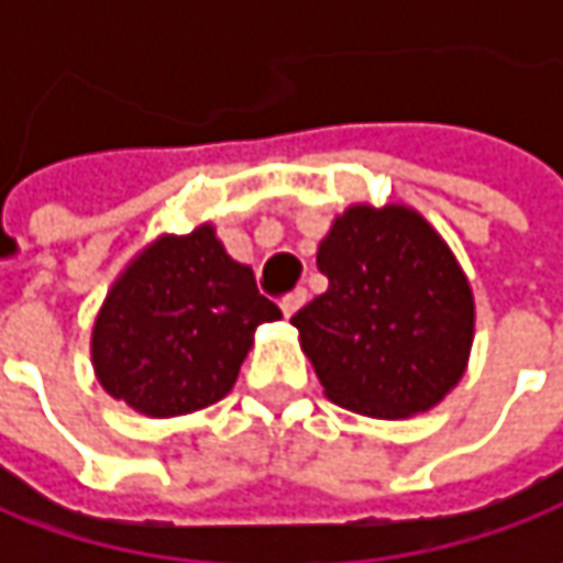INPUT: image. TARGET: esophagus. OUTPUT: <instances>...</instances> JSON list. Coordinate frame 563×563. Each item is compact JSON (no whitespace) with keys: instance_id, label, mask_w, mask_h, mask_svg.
Returning a JSON list of instances; mask_svg holds the SVG:
<instances>
[{"instance_id":"1","label":"esophagus","mask_w":563,"mask_h":563,"mask_svg":"<svg viewBox=\"0 0 563 563\" xmlns=\"http://www.w3.org/2000/svg\"><path fill=\"white\" fill-rule=\"evenodd\" d=\"M307 303V291L303 288H297V291H291L288 297H282V313L285 316H294L300 307Z\"/></svg>"}]
</instances>
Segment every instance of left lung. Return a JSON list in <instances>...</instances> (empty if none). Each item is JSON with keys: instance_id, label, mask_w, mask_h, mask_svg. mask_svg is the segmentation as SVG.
Masks as SVG:
<instances>
[{"instance_id": "left-lung-1", "label": "left lung", "mask_w": 563, "mask_h": 563, "mask_svg": "<svg viewBox=\"0 0 563 563\" xmlns=\"http://www.w3.org/2000/svg\"><path fill=\"white\" fill-rule=\"evenodd\" d=\"M329 291L291 325L325 398L363 417L407 420L461 382L476 303L444 238L417 209L347 206L316 250Z\"/></svg>"}]
</instances>
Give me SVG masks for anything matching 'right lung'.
Listing matches in <instances>:
<instances>
[{
    "instance_id": "right-lung-1",
    "label": "right lung",
    "mask_w": 563,
    "mask_h": 563,
    "mask_svg": "<svg viewBox=\"0 0 563 563\" xmlns=\"http://www.w3.org/2000/svg\"><path fill=\"white\" fill-rule=\"evenodd\" d=\"M282 319L231 260L216 228L159 234L124 266L99 307L90 357L99 385L153 420L222 400L263 322Z\"/></svg>"
}]
</instances>
